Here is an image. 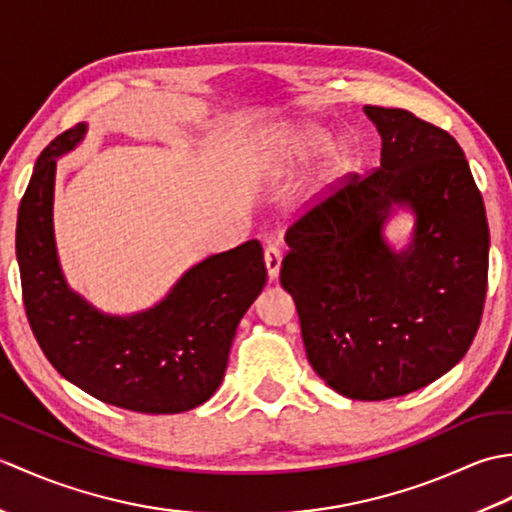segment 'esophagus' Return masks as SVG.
<instances>
[{
    "mask_svg": "<svg viewBox=\"0 0 512 512\" xmlns=\"http://www.w3.org/2000/svg\"><path fill=\"white\" fill-rule=\"evenodd\" d=\"M264 262H266V270L270 279L279 277V268H281V248L277 244H270L264 250Z\"/></svg>",
    "mask_w": 512,
    "mask_h": 512,
    "instance_id": "1",
    "label": "esophagus"
}]
</instances>
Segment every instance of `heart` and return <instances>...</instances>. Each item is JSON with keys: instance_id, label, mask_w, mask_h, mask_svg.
<instances>
[{"instance_id": "b5f03b06", "label": "heart", "mask_w": 512, "mask_h": 512, "mask_svg": "<svg viewBox=\"0 0 512 512\" xmlns=\"http://www.w3.org/2000/svg\"><path fill=\"white\" fill-rule=\"evenodd\" d=\"M328 143H330V134L325 132V129L306 125V127L295 129V132L284 136V138H279L277 147L281 149V154L284 156L303 160ZM356 165H358L356 149L350 145H341L339 149L332 151L328 167H325V182L341 180L343 176H347V173H352L356 169Z\"/></svg>"}]
</instances>
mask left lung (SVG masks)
Returning <instances> with one entry per match:
<instances>
[{
    "mask_svg": "<svg viewBox=\"0 0 512 512\" xmlns=\"http://www.w3.org/2000/svg\"><path fill=\"white\" fill-rule=\"evenodd\" d=\"M380 167L347 173L286 233L281 286L295 299L308 361L345 398L387 400L447 374L480 328L488 222L464 151L407 110L365 105ZM394 205L417 215L396 254L382 237Z\"/></svg>",
    "mask_w": 512,
    "mask_h": 512,
    "instance_id": "left-lung-1",
    "label": "left lung"
}]
</instances>
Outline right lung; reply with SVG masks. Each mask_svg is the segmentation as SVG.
<instances>
[{
    "label": "right lung",
    "instance_id": "1",
    "mask_svg": "<svg viewBox=\"0 0 512 512\" xmlns=\"http://www.w3.org/2000/svg\"><path fill=\"white\" fill-rule=\"evenodd\" d=\"M79 123L41 151L17 215V262L32 334L57 372L107 405L182 413L220 387L239 319L266 286L257 239L189 268L154 308L112 317L65 284L52 231L57 158L81 143Z\"/></svg>",
    "mask_w": 512,
    "mask_h": 512
}]
</instances>
